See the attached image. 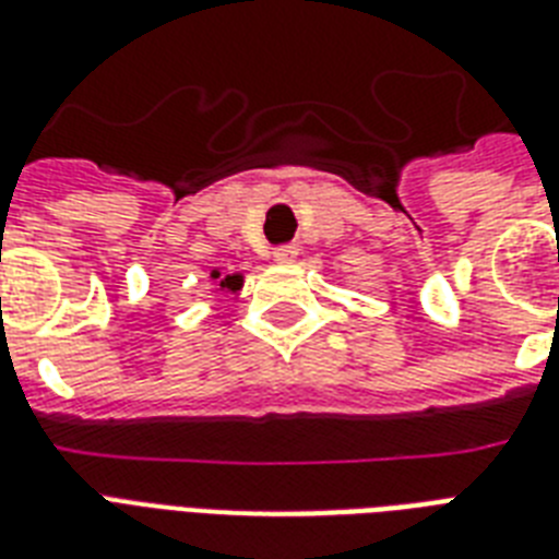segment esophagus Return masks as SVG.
<instances>
[{
	"label": "esophagus",
	"instance_id": "esophagus-1",
	"mask_svg": "<svg viewBox=\"0 0 559 559\" xmlns=\"http://www.w3.org/2000/svg\"><path fill=\"white\" fill-rule=\"evenodd\" d=\"M296 254H298V246H278L275 252H272V258H275V263H293L296 261Z\"/></svg>",
	"mask_w": 559,
	"mask_h": 559
}]
</instances>
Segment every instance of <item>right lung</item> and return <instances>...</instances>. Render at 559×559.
Instances as JSON below:
<instances>
[{"label": "right lung", "instance_id": "right-lung-1", "mask_svg": "<svg viewBox=\"0 0 559 559\" xmlns=\"http://www.w3.org/2000/svg\"><path fill=\"white\" fill-rule=\"evenodd\" d=\"M211 281H214V287L223 289V293H240V287H243V275H240V272L219 275V270H214L211 272Z\"/></svg>", "mask_w": 559, "mask_h": 559}]
</instances>
